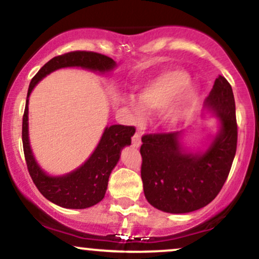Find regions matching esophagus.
<instances>
[{
	"instance_id": "obj_1",
	"label": "esophagus",
	"mask_w": 259,
	"mask_h": 259,
	"mask_svg": "<svg viewBox=\"0 0 259 259\" xmlns=\"http://www.w3.org/2000/svg\"><path fill=\"white\" fill-rule=\"evenodd\" d=\"M133 145L135 147L141 146V134H140V133L134 134V136H133Z\"/></svg>"
}]
</instances>
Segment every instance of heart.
Segmentation results:
<instances>
[{"mask_svg": "<svg viewBox=\"0 0 259 259\" xmlns=\"http://www.w3.org/2000/svg\"><path fill=\"white\" fill-rule=\"evenodd\" d=\"M191 78L179 69L167 70L151 80L140 92V101L134 97L126 100L135 123L141 124L146 112L159 113L171 105L168 111L170 120H178L192 111L198 100V92L190 88Z\"/></svg>", "mask_w": 259, "mask_h": 259, "instance_id": "heart-1", "label": "heart"}]
</instances>
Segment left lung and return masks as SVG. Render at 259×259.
<instances>
[{
  "label": "left lung",
  "mask_w": 259,
  "mask_h": 259,
  "mask_svg": "<svg viewBox=\"0 0 259 259\" xmlns=\"http://www.w3.org/2000/svg\"><path fill=\"white\" fill-rule=\"evenodd\" d=\"M206 107L219 117L221 132L206 152H185L181 132L142 136L141 179L146 200L167 213H189L210 203L221 192L236 153L237 123L231 85L215 79Z\"/></svg>",
  "instance_id": "left-lung-1"
}]
</instances>
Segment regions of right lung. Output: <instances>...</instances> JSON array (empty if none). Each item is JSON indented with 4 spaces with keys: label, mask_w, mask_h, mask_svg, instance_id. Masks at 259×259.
I'll use <instances>...</instances> for the list:
<instances>
[{
    "label": "right lung",
    "mask_w": 259,
    "mask_h": 259,
    "mask_svg": "<svg viewBox=\"0 0 259 259\" xmlns=\"http://www.w3.org/2000/svg\"><path fill=\"white\" fill-rule=\"evenodd\" d=\"M65 67H81L105 73L115 67V62L108 56L91 51H72L53 57L31 79L28 97L35 85L47 74ZM28 97L23 115L22 139L26 167L35 186L47 200L63 208L82 209L99 203L105 197L108 178L119 160L121 150L132 144L135 126L112 125L106 127L96 150L81 167L63 177H49L35 162L29 144Z\"/></svg>",
    "instance_id": "obj_1"
}]
</instances>
